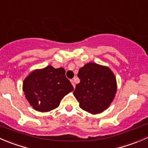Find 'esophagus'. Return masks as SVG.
Masks as SVG:
<instances>
[{
	"label": "esophagus",
	"instance_id": "esophagus-1",
	"mask_svg": "<svg viewBox=\"0 0 148 148\" xmlns=\"http://www.w3.org/2000/svg\"><path fill=\"white\" fill-rule=\"evenodd\" d=\"M71 83H72L73 86V87H74V88L75 87V83L74 80H71Z\"/></svg>",
	"mask_w": 148,
	"mask_h": 148
}]
</instances>
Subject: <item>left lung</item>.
<instances>
[{"instance_id":"8db88e82","label":"left lung","mask_w":148,"mask_h":148,"mask_svg":"<svg viewBox=\"0 0 148 148\" xmlns=\"http://www.w3.org/2000/svg\"><path fill=\"white\" fill-rule=\"evenodd\" d=\"M80 83L73 95L83 110L96 114L106 110L114 99L116 80L108 67L89 62L78 71Z\"/></svg>"}]
</instances>
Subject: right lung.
I'll use <instances>...</instances> for the list:
<instances>
[{
    "label": "right lung",
    "mask_w": 148,
    "mask_h": 148,
    "mask_svg": "<svg viewBox=\"0 0 148 148\" xmlns=\"http://www.w3.org/2000/svg\"><path fill=\"white\" fill-rule=\"evenodd\" d=\"M64 68L51 65L32 71L23 83V90L31 106L47 112L58 107L62 98L73 90Z\"/></svg>",
    "instance_id": "obj_1"
}]
</instances>
